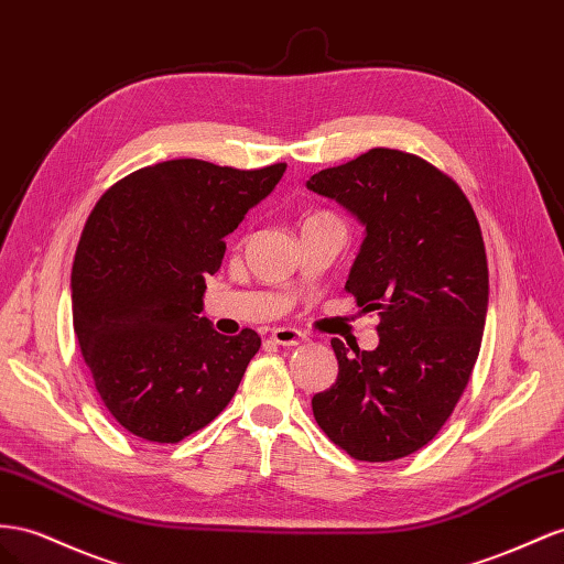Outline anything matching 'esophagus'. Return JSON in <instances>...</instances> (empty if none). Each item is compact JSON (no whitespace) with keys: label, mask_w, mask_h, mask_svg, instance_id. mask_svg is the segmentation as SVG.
I'll return each mask as SVG.
<instances>
[{"label":"esophagus","mask_w":564,"mask_h":564,"mask_svg":"<svg viewBox=\"0 0 564 564\" xmlns=\"http://www.w3.org/2000/svg\"><path fill=\"white\" fill-rule=\"evenodd\" d=\"M270 337H272V341L280 344V346H299V344H306V341H308L306 334L294 329V327H278V329H272Z\"/></svg>","instance_id":"obj_1"}]
</instances>
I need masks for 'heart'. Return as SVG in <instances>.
<instances>
[{
    "instance_id": "heart-1",
    "label": "heart",
    "mask_w": 564,
    "mask_h": 564,
    "mask_svg": "<svg viewBox=\"0 0 564 564\" xmlns=\"http://www.w3.org/2000/svg\"><path fill=\"white\" fill-rule=\"evenodd\" d=\"M311 218H332V216H327V213H315V216H311ZM308 218V220H311Z\"/></svg>"
}]
</instances>
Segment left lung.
<instances>
[{"label":"left lung","instance_id":"obj_1","mask_svg":"<svg viewBox=\"0 0 564 564\" xmlns=\"http://www.w3.org/2000/svg\"><path fill=\"white\" fill-rule=\"evenodd\" d=\"M306 187L365 227L346 292L379 315L375 351L332 339L339 375L313 415L351 458H405L444 427L479 356L489 268L477 216L448 175L399 149H370Z\"/></svg>","mask_w":564,"mask_h":564}]
</instances>
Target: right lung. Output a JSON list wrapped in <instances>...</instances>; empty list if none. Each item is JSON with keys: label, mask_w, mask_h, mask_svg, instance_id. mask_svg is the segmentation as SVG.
Listing matches in <instances>:
<instances>
[{"label": "right lung", "mask_w": 564, "mask_h": 564, "mask_svg": "<svg viewBox=\"0 0 564 564\" xmlns=\"http://www.w3.org/2000/svg\"><path fill=\"white\" fill-rule=\"evenodd\" d=\"M284 171L163 161L116 182L89 213L70 272L73 329L104 405L130 434L177 444L230 403L261 337L213 329L199 315L206 278Z\"/></svg>", "instance_id": "obj_1"}]
</instances>
